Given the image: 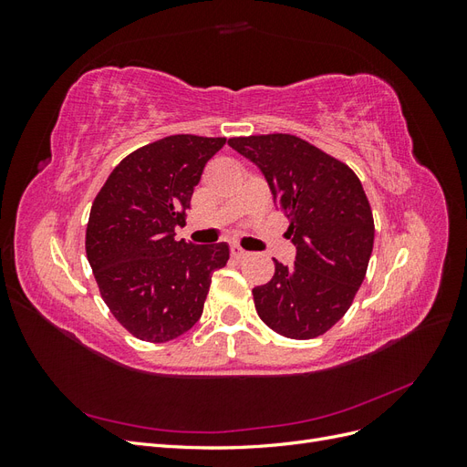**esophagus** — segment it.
Masks as SVG:
<instances>
[{"label": "esophagus", "mask_w": 467, "mask_h": 467, "mask_svg": "<svg viewBox=\"0 0 467 467\" xmlns=\"http://www.w3.org/2000/svg\"><path fill=\"white\" fill-rule=\"evenodd\" d=\"M232 257H234L235 261H242V259L247 257V251L242 249L239 245H232Z\"/></svg>", "instance_id": "34e87169"}]
</instances>
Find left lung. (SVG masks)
Here are the masks:
<instances>
[{
	"label": "left lung",
	"instance_id": "obj_1",
	"mask_svg": "<svg viewBox=\"0 0 467 467\" xmlns=\"http://www.w3.org/2000/svg\"><path fill=\"white\" fill-rule=\"evenodd\" d=\"M255 163L290 220L296 261L253 288L259 317L288 338H314L341 319L362 285L374 247L372 208L343 161L292 134L230 138Z\"/></svg>",
	"mask_w": 467,
	"mask_h": 467
}]
</instances>
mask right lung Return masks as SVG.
<instances>
[{
    "mask_svg": "<svg viewBox=\"0 0 467 467\" xmlns=\"http://www.w3.org/2000/svg\"><path fill=\"white\" fill-rule=\"evenodd\" d=\"M225 138L177 134L132 151L95 196L86 253L101 298L126 331L165 343L201 319L228 244L177 242L175 228L208 160Z\"/></svg>",
    "mask_w": 467,
    "mask_h": 467,
    "instance_id": "1",
    "label": "right lung"
}]
</instances>
